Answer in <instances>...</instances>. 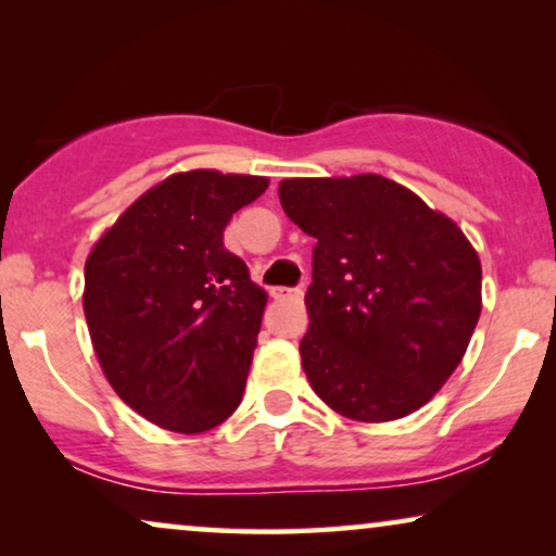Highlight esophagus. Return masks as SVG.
<instances>
[{
  "mask_svg": "<svg viewBox=\"0 0 556 556\" xmlns=\"http://www.w3.org/2000/svg\"><path fill=\"white\" fill-rule=\"evenodd\" d=\"M270 295L276 301H301L303 291H301V288H291V286H276L270 291Z\"/></svg>",
  "mask_w": 556,
  "mask_h": 556,
  "instance_id": "34e87169",
  "label": "esophagus"
}]
</instances>
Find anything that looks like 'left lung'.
Returning a JSON list of instances; mask_svg holds the SVG:
<instances>
[{
  "label": "left lung",
  "instance_id": "obj_1",
  "mask_svg": "<svg viewBox=\"0 0 556 556\" xmlns=\"http://www.w3.org/2000/svg\"><path fill=\"white\" fill-rule=\"evenodd\" d=\"M286 215L316 238L301 359L331 409L359 422L422 407L481 316V261L460 227L379 174L286 179Z\"/></svg>",
  "mask_w": 556,
  "mask_h": 556
}]
</instances>
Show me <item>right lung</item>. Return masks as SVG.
Returning <instances> with one entry per match:
<instances>
[{
  "label": "right lung",
  "mask_w": 556,
  "mask_h": 556,
  "mask_svg": "<svg viewBox=\"0 0 556 556\" xmlns=\"http://www.w3.org/2000/svg\"><path fill=\"white\" fill-rule=\"evenodd\" d=\"M265 189L248 174H174L88 255L83 311L98 362L159 428L204 432L240 405L265 293L225 248V227Z\"/></svg>",
  "instance_id": "1"
}]
</instances>
